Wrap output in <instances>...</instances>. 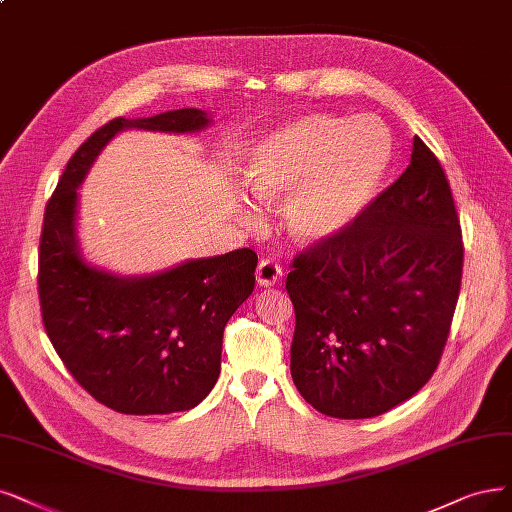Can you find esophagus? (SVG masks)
<instances>
[{
    "label": "esophagus",
    "instance_id": "1",
    "mask_svg": "<svg viewBox=\"0 0 512 512\" xmlns=\"http://www.w3.org/2000/svg\"><path fill=\"white\" fill-rule=\"evenodd\" d=\"M282 278V268L278 266V263L270 261V259H261L259 266H257V285L268 289V287H274L276 282Z\"/></svg>",
    "mask_w": 512,
    "mask_h": 512
}]
</instances>
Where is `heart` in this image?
<instances>
[{
  "instance_id": "heart-1",
  "label": "heart",
  "mask_w": 512,
  "mask_h": 512,
  "mask_svg": "<svg viewBox=\"0 0 512 512\" xmlns=\"http://www.w3.org/2000/svg\"><path fill=\"white\" fill-rule=\"evenodd\" d=\"M390 166L392 139L384 124L306 113L249 149L242 181L263 204L286 198L282 221L297 244L323 246L371 211Z\"/></svg>"
}]
</instances>
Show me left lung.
I'll return each instance as SVG.
<instances>
[{"instance_id": "left-lung-1", "label": "left lung", "mask_w": 512, "mask_h": 512, "mask_svg": "<svg viewBox=\"0 0 512 512\" xmlns=\"http://www.w3.org/2000/svg\"><path fill=\"white\" fill-rule=\"evenodd\" d=\"M462 230L437 156L413 137L405 173L335 242L293 261L291 377L320 413L365 420L418 392L443 354Z\"/></svg>"}]
</instances>
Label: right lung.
<instances>
[{
    "label": "right lung",
    "instance_id": "right-lung-1",
    "mask_svg": "<svg viewBox=\"0 0 512 512\" xmlns=\"http://www.w3.org/2000/svg\"><path fill=\"white\" fill-rule=\"evenodd\" d=\"M211 124L192 107L111 120L75 151L46 206L37 278L46 333L78 384L118 413L187 411L213 390L223 329L255 289L257 255L238 249L154 274L111 272L80 246L78 189L122 130L192 135Z\"/></svg>",
    "mask_w": 512,
    "mask_h": 512
}]
</instances>
